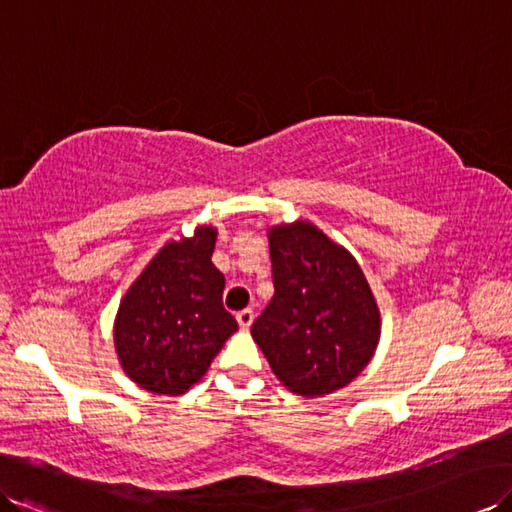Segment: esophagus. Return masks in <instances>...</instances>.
<instances>
[{
    "label": "esophagus",
    "instance_id": "34e87169",
    "mask_svg": "<svg viewBox=\"0 0 512 512\" xmlns=\"http://www.w3.org/2000/svg\"><path fill=\"white\" fill-rule=\"evenodd\" d=\"M236 321H239L241 330H249V326L254 323V313H252V310H241V313L236 315Z\"/></svg>",
    "mask_w": 512,
    "mask_h": 512
}]
</instances>
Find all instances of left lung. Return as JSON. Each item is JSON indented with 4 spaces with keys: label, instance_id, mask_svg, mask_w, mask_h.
<instances>
[{
    "label": "left lung",
    "instance_id": "obj_1",
    "mask_svg": "<svg viewBox=\"0 0 512 512\" xmlns=\"http://www.w3.org/2000/svg\"><path fill=\"white\" fill-rule=\"evenodd\" d=\"M273 293L252 336L295 395L323 397L350 384L376 354L382 319L356 258L315 223L267 230Z\"/></svg>",
    "mask_w": 512,
    "mask_h": 512
}]
</instances>
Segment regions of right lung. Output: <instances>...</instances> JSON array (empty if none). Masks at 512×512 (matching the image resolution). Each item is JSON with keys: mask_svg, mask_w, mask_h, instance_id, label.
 <instances>
[{"mask_svg": "<svg viewBox=\"0 0 512 512\" xmlns=\"http://www.w3.org/2000/svg\"><path fill=\"white\" fill-rule=\"evenodd\" d=\"M217 228L197 226L158 249L123 295L115 352L126 376L158 395H180L204 378L223 343L239 330L213 265Z\"/></svg>", "mask_w": 512, "mask_h": 512, "instance_id": "add662e5", "label": "right lung"}]
</instances>
